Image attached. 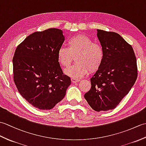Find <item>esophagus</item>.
Here are the masks:
<instances>
[{
	"instance_id": "34e87169",
	"label": "esophagus",
	"mask_w": 146,
	"mask_h": 146,
	"mask_svg": "<svg viewBox=\"0 0 146 146\" xmlns=\"http://www.w3.org/2000/svg\"><path fill=\"white\" fill-rule=\"evenodd\" d=\"M80 82L79 79H76V78H71V82L73 83H76Z\"/></svg>"
}]
</instances>
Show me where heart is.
<instances>
[{
	"label": "heart",
	"instance_id": "heart-1",
	"mask_svg": "<svg viewBox=\"0 0 146 146\" xmlns=\"http://www.w3.org/2000/svg\"><path fill=\"white\" fill-rule=\"evenodd\" d=\"M68 48L61 47L57 52L58 61L62 66L69 67L76 56V63L64 70L66 75L78 78L89 71L95 72L102 66L104 51L102 46L94 42L88 36L78 35L72 36L68 41Z\"/></svg>",
	"mask_w": 146,
	"mask_h": 146
}]
</instances>
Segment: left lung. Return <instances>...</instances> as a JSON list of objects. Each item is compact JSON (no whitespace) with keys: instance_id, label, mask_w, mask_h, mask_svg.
Returning a JSON list of instances; mask_svg holds the SVG:
<instances>
[{"instance_id":"obj_1","label":"left lung","mask_w":146,"mask_h":146,"mask_svg":"<svg viewBox=\"0 0 146 146\" xmlns=\"http://www.w3.org/2000/svg\"><path fill=\"white\" fill-rule=\"evenodd\" d=\"M104 51L100 68L90 79L91 88L84 95L97 111L114 109L128 94L137 78L133 48L119 34L97 29Z\"/></svg>"}]
</instances>
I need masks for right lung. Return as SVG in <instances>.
Segmentation results:
<instances>
[{
	"instance_id": "obj_1",
	"label": "right lung",
	"mask_w": 146,
	"mask_h": 146,
	"mask_svg": "<svg viewBox=\"0 0 146 146\" xmlns=\"http://www.w3.org/2000/svg\"><path fill=\"white\" fill-rule=\"evenodd\" d=\"M64 41L61 29L50 28L30 35L15 49L12 60L15 85L22 97L38 109L53 108L71 84L57 58Z\"/></svg>"
}]
</instances>
